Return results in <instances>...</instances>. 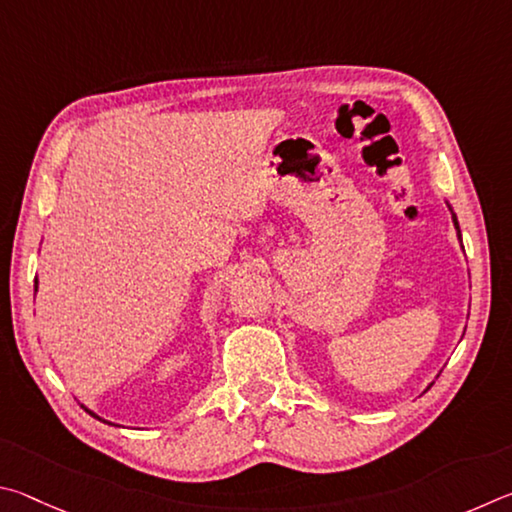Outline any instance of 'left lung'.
<instances>
[{
  "mask_svg": "<svg viewBox=\"0 0 512 512\" xmlns=\"http://www.w3.org/2000/svg\"><path fill=\"white\" fill-rule=\"evenodd\" d=\"M452 218H454V227L459 229V222H456V215H454V213H452ZM459 238H461V231H459Z\"/></svg>",
  "mask_w": 512,
  "mask_h": 512,
  "instance_id": "8db88e82",
  "label": "left lung"
}]
</instances>
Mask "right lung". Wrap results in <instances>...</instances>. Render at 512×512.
I'll return each mask as SVG.
<instances>
[{
	"instance_id": "obj_1",
	"label": "right lung",
	"mask_w": 512,
	"mask_h": 512,
	"mask_svg": "<svg viewBox=\"0 0 512 512\" xmlns=\"http://www.w3.org/2000/svg\"><path fill=\"white\" fill-rule=\"evenodd\" d=\"M35 283H38V281H35ZM85 411H89V409H85ZM89 416H94V418H98V416L94 414V411H89ZM98 420H101V418H98ZM103 423H105V420H103Z\"/></svg>"
}]
</instances>
